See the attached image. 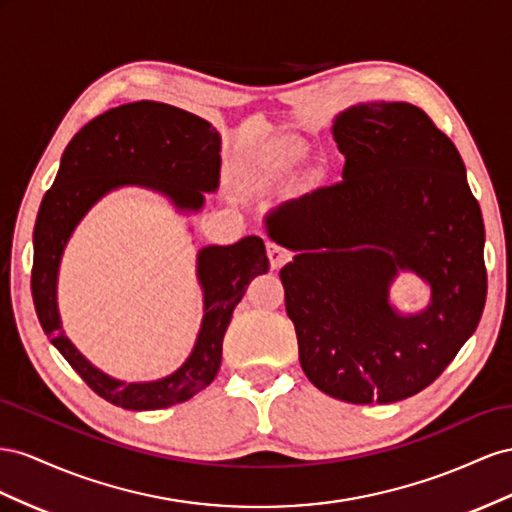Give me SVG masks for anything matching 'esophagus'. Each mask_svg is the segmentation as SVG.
<instances>
[{
	"instance_id": "obj_1",
	"label": "esophagus",
	"mask_w": 512,
	"mask_h": 512,
	"mask_svg": "<svg viewBox=\"0 0 512 512\" xmlns=\"http://www.w3.org/2000/svg\"><path fill=\"white\" fill-rule=\"evenodd\" d=\"M266 251H268V257H270V266H272L274 270H279V268L285 264V261L289 259V253L285 251V248L276 246V244H272V242H268Z\"/></svg>"
}]
</instances>
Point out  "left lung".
Wrapping results in <instances>:
<instances>
[{
	"mask_svg": "<svg viewBox=\"0 0 512 512\" xmlns=\"http://www.w3.org/2000/svg\"><path fill=\"white\" fill-rule=\"evenodd\" d=\"M343 180L266 216L311 384L347 403H394L435 382L487 298L485 225L465 165L410 102H358L332 122ZM430 287L420 312L389 300L398 274Z\"/></svg>",
	"mask_w": 512,
	"mask_h": 512,
	"instance_id": "left-lung-1",
	"label": "left lung"
}]
</instances>
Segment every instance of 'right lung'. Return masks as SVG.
Listing matches in <instances>:
<instances>
[{
    "instance_id": "1",
    "label": "right lung",
    "mask_w": 512,
    "mask_h": 512,
    "mask_svg": "<svg viewBox=\"0 0 512 512\" xmlns=\"http://www.w3.org/2000/svg\"><path fill=\"white\" fill-rule=\"evenodd\" d=\"M221 180V135L195 113L141 100L109 109L72 137L60 171L40 203L34 227L32 296L40 326L72 369L98 397L124 410H163L184 403L212 384L223 358L231 313L246 285L266 274V244L246 236L229 246H203L197 281L203 317L191 354L173 373L152 382H124L100 371L62 328L57 274L66 244L83 216L122 186H141L169 199L180 214H197Z\"/></svg>"
}]
</instances>
